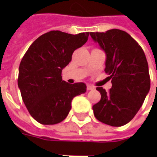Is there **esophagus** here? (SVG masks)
I'll return each instance as SVG.
<instances>
[{
	"label": "esophagus",
	"instance_id": "obj_1",
	"mask_svg": "<svg viewBox=\"0 0 157 157\" xmlns=\"http://www.w3.org/2000/svg\"><path fill=\"white\" fill-rule=\"evenodd\" d=\"M86 89H87V91H91V90H94V89H95V87H94V86H92L87 85V86H86Z\"/></svg>",
	"mask_w": 157,
	"mask_h": 157
}]
</instances>
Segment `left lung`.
Listing matches in <instances>:
<instances>
[{"label": "left lung", "instance_id": "1", "mask_svg": "<svg viewBox=\"0 0 157 157\" xmlns=\"http://www.w3.org/2000/svg\"><path fill=\"white\" fill-rule=\"evenodd\" d=\"M106 54L105 72L112 88L97 87L101 100L92 109L96 118L106 124L119 127L128 124L138 113L151 87L148 63L145 53L128 33L119 29L90 33Z\"/></svg>", "mask_w": 157, "mask_h": 157}]
</instances>
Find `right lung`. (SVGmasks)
I'll list each match as a JSON object with an SVG mask.
<instances>
[{
    "instance_id": "1",
    "label": "right lung",
    "mask_w": 157,
    "mask_h": 157,
    "mask_svg": "<svg viewBox=\"0 0 157 157\" xmlns=\"http://www.w3.org/2000/svg\"><path fill=\"white\" fill-rule=\"evenodd\" d=\"M88 36L89 33L50 31L36 39L22 59L17 84L22 101L31 116L42 124L63 121L71 109L72 99L86 91L83 82L69 84L63 81L61 72Z\"/></svg>"
}]
</instances>
